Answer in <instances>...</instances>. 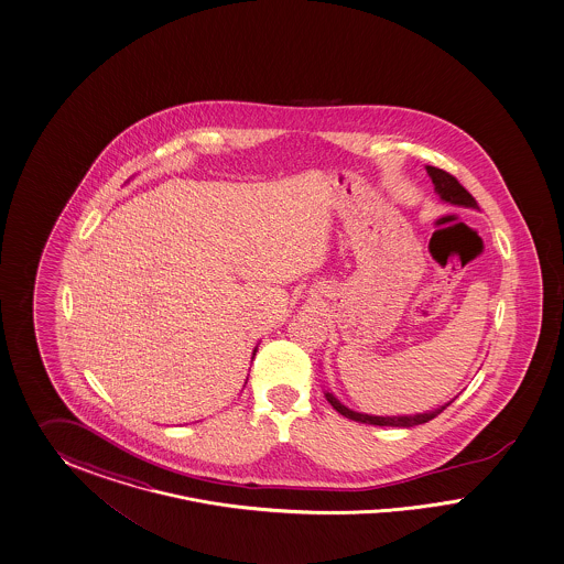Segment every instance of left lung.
Returning <instances> with one entry per match:
<instances>
[{"label": "left lung", "instance_id": "8db88e82", "mask_svg": "<svg viewBox=\"0 0 564 564\" xmlns=\"http://www.w3.org/2000/svg\"><path fill=\"white\" fill-rule=\"evenodd\" d=\"M427 175L434 184V192L441 196V200L446 205L465 206V208H478L476 198L463 188L462 184L446 171L438 170L426 165ZM326 401L333 405V410L339 411L345 417L359 422V424H370V426H393V427H413L420 424H426L430 420H434L441 411L446 410L455 399H451L448 403H444L436 410L424 411V413H410V415H370V413H361V411L349 410L347 405H343L341 401L330 393L325 391Z\"/></svg>", "mask_w": 564, "mask_h": 564}]
</instances>
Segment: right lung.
<instances>
[{
  "instance_id": "1",
  "label": "right lung",
  "mask_w": 564,
  "mask_h": 564,
  "mask_svg": "<svg viewBox=\"0 0 564 564\" xmlns=\"http://www.w3.org/2000/svg\"><path fill=\"white\" fill-rule=\"evenodd\" d=\"M257 351H258V345H257V347H254V354H252V358H254V356H257ZM243 387H246V384H243Z\"/></svg>"
}]
</instances>
